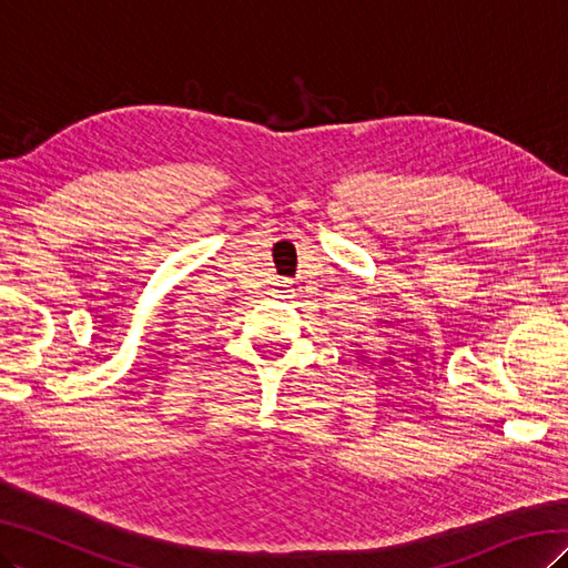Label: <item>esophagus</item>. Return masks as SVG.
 Returning a JSON list of instances; mask_svg holds the SVG:
<instances>
[{
	"mask_svg": "<svg viewBox=\"0 0 568 568\" xmlns=\"http://www.w3.org/2000/svg\"><path fill=\"white\" fill-rule=\"evenodd\" d=\"M288 286H292V282H280V294L292 292V288H288Z\"/></svg>",
	"mask_w": 568,
	"mask_h": 568,
	"instance_id": "34e87169",
	"label": "esophagus"
}]
</instances>
